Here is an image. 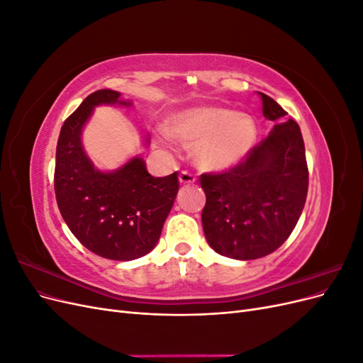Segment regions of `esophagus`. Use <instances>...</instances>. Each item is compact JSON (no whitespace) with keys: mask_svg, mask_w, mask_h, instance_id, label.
Instances as JSON below:
<instances>
[{"mask_svg":"<svg viewBox=\"0 0 363 363\" xmlns=\"http://www.w3.org/2000/svg\"><path fill=\"white\" fill-rule=\"evenodd\" d=\"M179 180H180L182 184H192V183H195V177H194V175H192L191 172H186V171L180 172Z\"/></svg>","mask_w":363,"mask_h":363,"instance_id":"obj_1","label":"esophagus"}]
</instances>
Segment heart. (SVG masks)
<instances>
[{"label":"heart","instance_id":"heart-1","mask_svg":"<svg viewBox=\"0 0 363 363\" xmlns=\"http://www.w3.org/2000/svg\"><path fill=\"white\" fill-rule=\"evenodd\" d=\"M174 138L195 144V160L206 171L232 169L256 147L259 128L252 116L225 107L201 106L186 108L171 118L169 130H160V140Z\"/></svg>","mask_w":363,"mask_h":363}]
</instances>
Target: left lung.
Masks as SVG:
<instances>
[{
	"label": "left lung",
	"mask_w": 363,
	"mask_h": 363,
	"mask_svg": "<svg viewBox=\"0 0 363 363\" xmlns=\"http://www.w3.org/2000/svg\"><path fill=\"white\" fill-rule=\"evenodd\" d=\"M260 95L263 116L276 124L267 139L236 168L201 175L207 244L238 260L268 256L289 238L309 186L300 125L271 96Z\"/></svg>",
	"instance_id": "8db88e82"
}]
</instances>
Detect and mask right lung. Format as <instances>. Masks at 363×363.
<instances>
[{
    "mask_svg": "<svg viewBox=\"0 0 363 363\" xmlns=\"http://www.w3.org/2000/svg\"><path fill=\"white\" fill-rule=\"evenodd\" d=\"M130 107L119 92L100 89L63 123L56 150L54 191L72 235L95 255L135 260L155 248L179 192L177 172L152 177L136 155L112 171L98 169L86 155L83 130L98 106ZM150 135L145 136L148 145Z\"/></svg>",
    "mask_w": 363,
    "mask_h": 363,
    "instance_id": "right-lung-1",
    "label": "right lung"
}]
</instances>
